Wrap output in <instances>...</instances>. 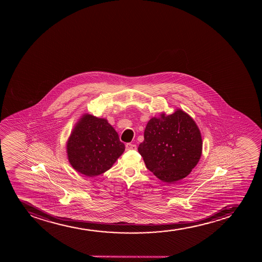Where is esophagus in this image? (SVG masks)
I'll return each instance as SVG.
<instances>
[{
	"label": "esophagus",
	"instance_id": "esophagus-1",
	"mask_svg": "<svg viewBox=\"0 0 262 262\" xmlns=\"http://www.w3.org/2000/svg\"><path fill=\"white\" fill-rule=\"evenodd\" d=\"M126 150H131V149H136V145L132 144V143H126Z\"/></svg>",
	"mask_w": 262,
	"mask_h": 262
}]
</instances>
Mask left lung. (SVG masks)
Instances as JSON below:
<instances>
[{"label":"left lung","mask_w":262,"mask_h":262,"mask_svg":"<svg viewBox=\"0 0 262 262\" xmlns=\"http://www.w3.org/2000/svg\"><path fill=\"white\" fill-rule=\"evenodd\" d=\"M202 136L195 120L182 109L151 118L138 151L160 180L171 184L186 178L201 157Z\"/></svg>","instance_id":"left-lung-1"}]
</instances>
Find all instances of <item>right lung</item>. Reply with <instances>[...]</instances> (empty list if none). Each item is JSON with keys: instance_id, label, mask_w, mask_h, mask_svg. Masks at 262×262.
<instances>
[{"instance_id": "add662e5", "label": "right lung", "mask_w": 262, "mask_h": 262, "mask_svg": "<svg viewBox=\"0 0 262 262\" xmlns=\"http://www.w3.org/2000/svg\"><path fill=\"white\" fill-rule=\"evenodd\" d=\"M124 150L125 145L107 120L88 114L78 120L67 142L70 164L89 178L108 170Z\"/></svg>"}]
</instances>
